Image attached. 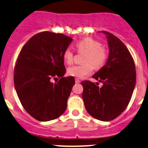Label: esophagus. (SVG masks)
I'll list each match as a JSON object with an SVG mask.
<instances>
[{"label": "esophagus", "instance_id": "1", "mask_svg": "<svg viewBox=\"0 0 148 148\" xmlns=\"http://www.w3.org/2000/svg\"><path fill=\"white\" fill-rule=\"evenodd\" d=\"M75 83H80V80H79V79L75 78Z\"/></svg>", "mask_w": 148, "mask_h": 148}]
</instances>
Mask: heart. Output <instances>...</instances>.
I'll use <instances>...</instances> for the list:
<instances>
[{
	"label": "heart",
	"mask_w": 148,
	"mask_h": 148,
	"mask_svg": "<svg viewBox=\"0 0 148 148\" xmlns=\"http://www.w3.org/2000/svg\"><path fill=\"white\" fill-rule=\"evenodd\" d=\"M75 48L79 53H85L82 65H75L68 68V74L73 77H82L92 72L93 68L99 70L106 65L108 58L107 48L101 45L99 41L92 38H85L75 43ZM63 58L67 64L73 62L74 53L68 48L63 52Z\"/></svg>",
	"instance_id": "b5f03b06"
}]
</instances>
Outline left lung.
Returning <instances> with one entry per match:
<instances>
[{
    "label": "left lung",
    "instance_id": "left-lung-1",
    "mask_svg": "<svg viewBox=\"0 0 148 148\" xmlns=\"http://www.w3.org/2000/svg\"><path fill=\"white\" fill-rule=\"evenodd\" d=\"M102 32L107 36L109 57L106 65L92 77L103 85L100 87L99 83L81 82L82 97L91 116L102 121H110L128 106L136 83V71L133 58L125 44L112 33Z\"/></svg>",
    "mask_w": 148,
    "mask_h": 148
}]
</instances>
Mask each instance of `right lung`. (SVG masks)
Here are the masks:
<instances>
[{
    "label": "right lung",
    "instance_id": "1",
    "mask_svg": "<svg viewBox=\"0 0 148 148\" xmlns=\"http://www.w3.org/2000/svg\"><path fill=\"white\" fill-rule=\"evenodd\" d=\"M72 38L62 33L43 31L24 45L14 68V85L21 104L35 119L50 121L65 111L75 79L63 77V52ZM59 77L58 83L52 79Z\"/></svg>",
    "mask_w": 148,
    "mask_h": 148
}]
</instances>
